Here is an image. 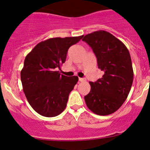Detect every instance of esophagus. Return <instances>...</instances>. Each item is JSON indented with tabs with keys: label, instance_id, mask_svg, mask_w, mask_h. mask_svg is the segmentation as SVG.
<instances>
[{
	"label": "esophagus",
	"instance_id": "1",
	"mask_svg": "<svg viewBox=\"0 0 150 150\" xmlns=\"http://www.w3.org/2000/svg\"><path fill=\"white\" fill-rule=\"evenodd\" d=\"M79 81H80V82H84V81H85V78H80V77H79Z\"/></svg>",
	"mask_w": 150,
	"mask_h": 150
}]
</instances>
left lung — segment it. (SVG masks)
I'll return each instance as SVG.
<instances>
[{"instance_id": "obj_1", "label": "left lung", "mask_w": 150, "mask_h": 150, "mask_svg": "<svg viewBox=\"0 0 150 150\" xmlns=\"http://www.w3.org/2000/svg\"><path fill=\"white\" fill-rule=\"evenodd\" d=\"M97 59L98 68L104 73L97 82H89L91 90L85 97L87 106L95 114L107 116L124 103L131 89L133 70L130 53L113 34L99 30L85 35Z\"/></svg>"}]
</instances>
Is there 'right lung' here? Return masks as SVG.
I'll return each mask as SVG.
<instances>
[{
    "label": "right lung",
    "mask_w": 150,
    "mask_h": 150,
    "mask_svg": "<svg viewBox=\"0 0 150 150\" xmlns=\"http://www.w3.org/2000/svg\"><path fill=\"white\" fill-rule=\"evenodd\" d=\"M83 35L50 38L34 46L25 57L20 73L22 88L32 108L45 117L61 114L78 77L61 75L58 68L65 63L69 48Z\"/></svg>",
    "instance_id": "right-lung-1"
}]
</instances>
